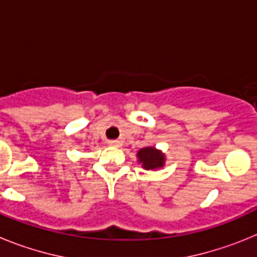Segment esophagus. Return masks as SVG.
Masks as SVG:
<instances>
[{"label": "esophagus", "mask_w": 257, "mask_h": 257, "mask_svg": "<svg viewBox=\"0 0 257 257\" xmlns=\"http://www.w3.org/2000/svg\"><path fill=\"white\" fill-rule=\"evenodd\" d=\"M108 143L110 147H114V148H119V147H122V143L119 142V140H110V142Z\"/></svg>", "instance_id": "obj_1"}]
</instances>
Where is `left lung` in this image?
Returning a JSON list of instances; mask_svg holds the SVG:
<instances>
[{"label": "left lung", "mask_w": 257, "mask_h": 257, "mask_svg": "<svg viewBox=\"0 0 257 257\" xmlns=\"http://www.w3.org/2000/svg\"><path fill=\"white\" fill-rule=\"evenodd\" d=\"M138 157V162L142 165L144 170H152V171H157V170L165 167L166 163V156L162 151L157 149L156 147H145L138 151L136 153Z\"/></svg>", "instance_id": "1"}]
</instances>
